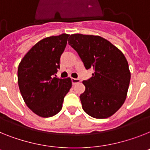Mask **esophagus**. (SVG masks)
I'll return each mask as SVG.
<instances>
[{
    "label": "esophagus",
    "instance_id": "34e87169",
    "mask_svg": "<svg viewBox=\"0 0 150 150\" xmlns=\"http://www.w3.org/2000/svg\"><path fill=\"white\" fill-rule=\"evenodd\" d=\"M81 81V80L79 79H74V78H71V82H72V85H75L77 83H79Z\"/></svg>",
    "mask_w": 150,
    "mask_h": 150
}]
</instances>
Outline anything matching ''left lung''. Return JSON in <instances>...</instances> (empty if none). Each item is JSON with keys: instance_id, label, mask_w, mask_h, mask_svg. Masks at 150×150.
Listing matches in <instances>:
<instances>
[{"instance_id": "left-lung-1", "label": "left lung", "mask_w": 150, "mask_h": 150, "mask_svg": "<svg viewBox=\"0 0 150 150\" xmlns=\"http://www.w3.org/2000/svg\"><path fill=\"white\" fill-rule=\"evenodd\" d=\"M69 45L77 52L92 77L83 81L85 92L80 95L83 110L94 118L112 116L127 98L130 71L125 56L118 48L99 36L71 34Z\"/></svg>"}]
</instances>
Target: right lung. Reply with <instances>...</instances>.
I'll return each mask as SVG.
<instances>
[{
	"mask_svg": "<svg viewBox=\"0 0 150 150\" xmlns=\"http://www.w3.org/2000/svg\"><path fill=\"white\" fill-rule=\"evenodd\" d=\"M69 35L62 33L39 41L23 58L17 71L18 85L26 106L36 115L50 117L62 108L71 79H58L60 57Z\"/></svg>",
	"mask_w": 150,
	"mask_h": 150,
	"instance_id": "obj_1",
	"label": "right lung"
}]
</instances>
